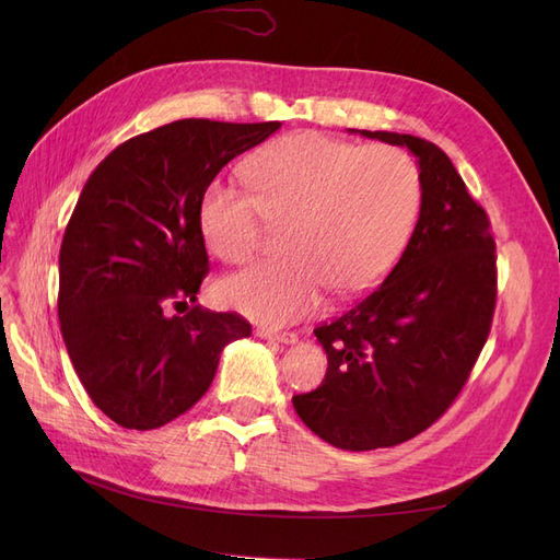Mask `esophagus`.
I'll return each instance as SVG.
<instances>
[{"label":"esophagus","instance_id":"34e87169","mask_svg":"<svg viewBox=\"0 0 560 560\" xmlns=\"http://www.w3.org/2000/svg\"><path fill=\"white\" fill-rule=\"evenodd\" d=\"M257 336L266 338V341H278L284 346H294L299 341V336L294 331H273V329H264V327L257 329Z\"/></svg>","mask_w":560,"mask_h":560}]
</instances>
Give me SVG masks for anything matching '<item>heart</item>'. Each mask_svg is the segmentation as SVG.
I'll return each mask as SVG.
<instances>
[{
  "label": "heart",
  "mask_w": 560,
  "mask_h": 560,
  "mask_svg": "<svg viewBox=\"0 0 560 560\" xmlns=\"http://www.w3.org/2000/svg\"><path fill=\"white\" fill-rule=\"evenodd\" d=\"M252 191L206 186L198 222L214 257L243 264L268 224H287L290 257L241 270L217 287L224 306L270 327L322 308L329 290L364 294L389 273L420 210V175L406 151L360 147L322 132L270 142L247 163Z\"/></svg>",
  "instance_id": "1"
}]
</instances>
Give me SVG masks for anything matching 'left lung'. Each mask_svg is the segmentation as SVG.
<instances>
[{
    "instance_id": "left-lung-1",
    "label": "left lung",
    "mask_w": 560,
    "mask_h": 560,
    "mask_svg": "<svg viewBox=\"0 0 560 560\" xmlns=\"http://www.w3.org/2000/svg\"><path fill=\"white\" fill-rule=\"evenodd\" d=\"M418 159L420 214L378 290L315 329L325 381L296 395L299 418L327 444L374 451L409 442L469 378L495 311V241L483 208L436 144L354 130Z\"/></svg>"
}]
</instances>
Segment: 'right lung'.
Listing matches in <instances>:
<instances>
[{
    "label": "right lung",
    "instance_id": "add662e5",
    "mask_svg": "<svg viewBox=\"0 0 560 560\" xmlns=\"http://www.w3.org/2000/svg\"><path fill=\"white\" fill-rule=\"evenodd\" d=\"M278 128L182 118L118 144L83 186L60 247L58 317L81 385L116 425L156 430L189 411L224 346L252 334L241 315L196 306L210 270L198 206Z\"/></svg>",
    "mask_w": 560,
    "mask_h": 560
}]
</instances>
